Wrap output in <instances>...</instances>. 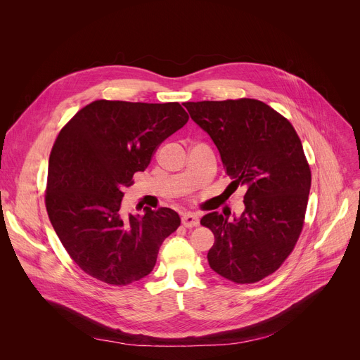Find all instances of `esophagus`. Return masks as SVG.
Here are the masks:
<instances>
[{"label":"esophagus","mask_w":360,"mask_h":360,"mask_svg":"<svg viewBox=\"0 0 360 360\" xmlns=\"http://www.w3.org/2000/svg\"><path fill=\"white\" fill-rule=\"evenodd\" d=\"M182 225H184L185 228H195V226L199 225V219H198V217L193 215V214H185V215L182 217Z\"/></svg>","instance_id":"1"}]
</instances>
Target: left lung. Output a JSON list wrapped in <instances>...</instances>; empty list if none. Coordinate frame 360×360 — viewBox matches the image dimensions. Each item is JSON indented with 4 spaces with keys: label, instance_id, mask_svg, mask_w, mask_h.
Instances as JSON below:
<instances>
[{
    "label": "left lung",
    "instance_id": "8db88e82",
    "mask_svg": "<svg viewBox=\"0 0 360 360\" xmlns=\"http://www.w3.org/2000/svg\"><path fill=\"white\" fill-rule=\"evenodd\" d=\"M191 118L212 138L233 191L245 186V211L233 221L211 212L210 266L235 283L272 275L292 253L304 224L311 168L292 124L250 98L186 102Z\"/></svg>",
    "mask_w": 360,
    "mask_h": 360
}]
</instances>
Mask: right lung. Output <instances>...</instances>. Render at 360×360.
<instances>
[{
	"instance_id": "1",
	"label": "right lung",
	"mask_w": 360,
	"mask_h": 360,
	"mask_svg": "<svg viewBox=\"0 0 360 360\" xmlns=\"http://www.w3.org/2000/svg\"><path fill=\"white\" fill-rule=\"evenodd\" d=\"M189 117L178 102L98 99L60 131L49 155L45 207L71 259L114 286L145 278L165 238L181 225L169 208L125 217L124 189Z\"/></svg>"
}]
</instances>
